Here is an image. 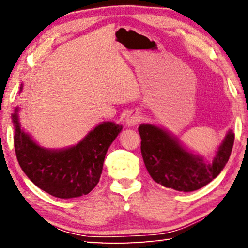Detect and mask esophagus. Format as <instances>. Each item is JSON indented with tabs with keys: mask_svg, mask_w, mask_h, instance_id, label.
Wrapping results in <instances>:
<instances>
[{
	"mask_svg": "<svg viewBox=\"0 0 248 248\" xmlns=\"http://www.w3.org/2000/svg\"><path fill=\"white\" fill-rule=\"evenodd\" d=\"M140 120V115L139 112L137 111H130L129 114L125 117V124H127L129 127H132V125H136Z\"/></svg>",
	"mask_w": 248,
	"mask_h": 248,
	"instance_id": "esophagus-1",
	"label": "esophagus"
}]
</instances>
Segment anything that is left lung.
<instances>
[{"label":"left lung","mask_w":248,"mask_h":248,"mask_svg":"<svg viewBox=\"0 0 248 248\" xmlns=\"http://www.w3.org/2000/svg\"><path fill=\"white\" fill-rule=\"evenodd\" d=\"M139 133L142 157L151 177L162 186L184 192L200 189L215 179L228 163L234 144V133L230 130L212 163H208L157 125L142 124Z\"/></svg>","instance_id":"1"}]
</instances>
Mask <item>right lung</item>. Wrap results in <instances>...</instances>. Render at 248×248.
Listing matches in <instances>:
<instances>
[{"label":"right lung","instance_id":"add662e5","mask_svg":"<svg viewBox=\"0 0 248 248\" xmlns=\"http://www.w3.org/2000/svg\"><path fill=\"white\" fill-rule=\"evenodd\" d=\"M22 91V85H20ZM18 107L12 114L15 153L27 177L41 190L57 198L69 199L87 195L99 182L107 150L123 127L103 123L77 145L61 150L45 149L20 127Z\"/></svg>","mask_w":248,"mask_h":248}]
</instances>
